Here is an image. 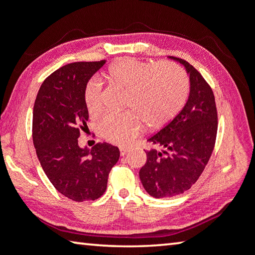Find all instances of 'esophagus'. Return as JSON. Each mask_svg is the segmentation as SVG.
<instances>
[{
    "label": "esophagus",
    "mask_w": 255,
    "mask_h": 255,
    "mask_svg": "<svg viewBox=\"0 0 255 255\" xmlns=\"http://www.w3.org/2000/svg\"><path fill=\"white\" fill-rule=\"evenodd\" d=\"M128 151H129V149L126 148V147H120V155H121V156L126 155L127 153H128Z\"/></svg>",
    "instance_id": "esophagus-1"
}]
</instances>
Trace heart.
Listing matches in <instances>:
<instances>
[{
  "mask_svg": "<svg viewBox=\"0 0 255 255\" xmlns=\"http://www.w3.org/2000/svg\"><path fill=\"white\" fill-rule=\"evenodd\" d=\"M111 86L126 90L123 115H109L99 123V131L110 143L127 145L139 134L143 119L152 129H160L183 109L189 92L187 75L171 62H144L131 58L118 59L104 71ZM85 106L91 117L102 111L101 84L88 82L84 91Z\"/></svg>",
  "mask_w": 255,
  "mask_h": 255,
  "instance_id": "1",
  "label": "heart"
}]
</instances>
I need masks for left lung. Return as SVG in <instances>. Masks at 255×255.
Instances as JSON below:
<instances>
[{"mask_svg": "<svg viewBox=\"0 0 255 255\" xmlns=\"http://www.w3.org/2000/svg\"><path fill=\"white\" fill-rule=\"evenodd\" d=\"M189 74L187 103L171 123L147 139L163 147L146 152V163L139 170L145 191L155 199L172 197L196 183L213 152L218 130V113L212 88L192 64L183 59Z\"/></svg>", "mask_w": 255, "mask_h": 255, "instance_id": "1", "label": "left lung"}]
</instances>
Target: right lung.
Listing matches in <instances>:
<instances>
[{
	"label": "right lung",
	"instance_id": "1",
	"mask_svg": "<svg viewBox=\"0 0 255 255\" xmlns=\"http://www.w3.org/2000/svg\"><path fill=\"white\" fill-rule=\"evenodd\" d=\"M104 63L106 60L61 67L44 80L34 104L33 140L40 165L52 185L76 202L103 195L120 156L119 148L108 143L95 144L92 149L78 145L88 120L85 87Z\"/></svg>",
	"mask_w": 255,
	"mask_h": 255
}]
</instances>
